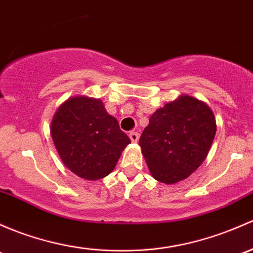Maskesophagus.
Here are the masks:
<instances>
[{
  "instance_id": "esophagus-1",
  "label": "esophagus",
  "mask_w": 253,
  "mask_h": 253,
  "mask_svg": "<svg viewBox=\"0 0 253 253\" xmlns=\"http://www.w3.org/2000/svg\"><path fill=\"white\" fill-rule=\"evenodd\" d=\"M128 135L132 143H137L138 139H139V134H138V132H129Z\"/></svg>"
}]
</instances>
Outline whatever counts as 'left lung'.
<instances>
[{
	"label": "left lung",
	"instance_id": "8db88e82",
	"mask_svg": "<svg viewBox=\"0 0 253 253\" xmlns=\"http://www.w3.org/2000/svg\"><path fill=\"white\" fill-rule=\"evenodd\" d=\"M217 131L216 118L206 103L182 94L158 109L139 138L153 178L175 184L200 167Z\"/></svg>",
	"mask_w": 253,
	"mask_h": 253
}]
</instances>
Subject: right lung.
I'll return each mask as SVG.
<instances>
[{"instance_id":"obj_1","label":"right lung","mask_w":253,"mask_h":253,"mask_svg":"<svg viewBox=\"0 0 253 253\" xmlns=\"http://www.w3.org/2000/svg\"><path fill=\"white\" fill-rule=\"evenodd\" d=\"M50 135L63 164L88 180L111 173L131 143L104 103L87 95H75L60 104L50 121Z\"/></svg>"}]
</instances>
